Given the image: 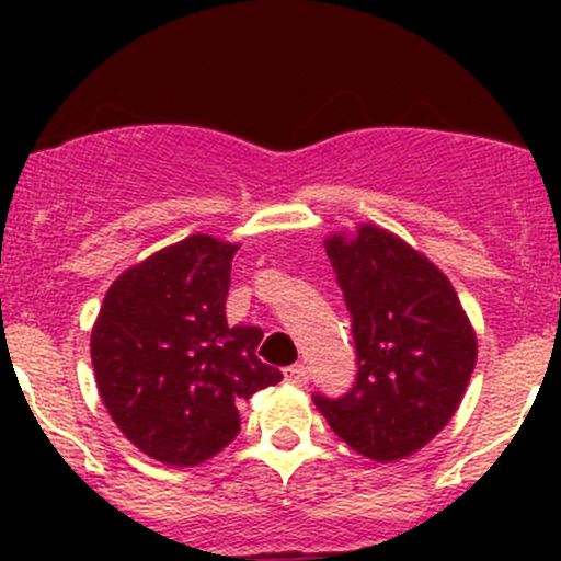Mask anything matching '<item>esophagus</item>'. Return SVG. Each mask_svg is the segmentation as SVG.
Returning a JSON list of instances; mask_svg holds the SVG:
<instances>
[{"instance_id":"esophagus-1","label":"esophagus","mask_w":561,"mask_h":561,"mask_svg":"<svg viewBox=\"0 0 561 561\" xmlns=\"http://www.w3.org/2000/svg\"><path fill=\"white\" fill-rule=\"evenodd\" d=\"M285 380L290 382V386L296 388H304L309 382V369L304 364H296L290 366V369H285Z\"/></svg>"}]
</instances>
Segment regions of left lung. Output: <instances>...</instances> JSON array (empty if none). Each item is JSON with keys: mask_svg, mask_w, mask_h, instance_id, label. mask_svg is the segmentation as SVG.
I'll list each match as a JSON object with an SVG mask.
<instances>
[{"mask_svg": "<svg viewBox=\"0 0 561 561\" xmlns=\"http://www.w3.org/2000/svg\"><path fill=\"white\" fill-rule=\"evenodd\" d=\"M353 317L358 375L339 399L314 393L328 426L371 461L432 443L461 404L478 339L454 285L399 236L360 225L325 241Z\"/></svg>", "mask_w": 561, "mask_h": 561, "instance_id": "8db88e82", "label": "left lung"}]
</instances>
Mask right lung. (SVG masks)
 I'll list each match as a JSON object with an SVG mask.
<instances>
[{"label":"right lung","mask_w":561,"mask_h":561,"mask_svg":"<svg viewBox=\"0 0 561 561\" xmlns=\"http://www.w3.org/2000/svg\"><path fill=\"white\" fill-rule=\"evenodd\" d=\"M236 244L197 233L124 271L92 328L98 390L124 437L171 467L233 443L239 401L276 386L257 358L263 331L228 325Z\"/></svg>","instance_id":"1"}]
</instances>
